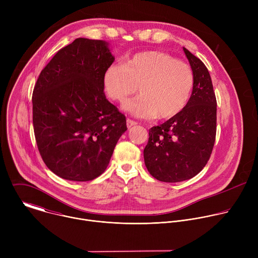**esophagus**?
Listing matches in <instances>:
<instances>
[{
	"mask_svg": "<svg viewBox=\"0 0 258 258\" xmlns=\"http://www.w3.org/2000/svg\"><path fill=\"white\" fill-rule=\"evenodd\" d=\"M135 125H137V122H136V121H134V120H132V119H127V120H126V126H127V128H132V127L135 126Z\"/></svg>",
	"mask_w": 258,
	"mask_h": 258,
	"instance_id": "esophagus-1",
	"label": "esophagus"
}]
</instances>
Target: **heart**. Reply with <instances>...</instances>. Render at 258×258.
Wrapping results in <instances>:
<instances>
[{
    "instance_id": "b5f03b06",
    "label": "heart",
    "mask_w": 258,
    "mask_h": 258,
    "mask_svg": "<svg viewBox=\"0 0 258 258\" xmlns=\"http://www.w3.org/2000/svg\"><path fill=\"white\" fill-rule=\"evenodd\" d=\"M109 98L125 102L137 92L140 97L123 104L124 111L135 117L170 118L185 108L194 88L192 68L172 56L148 51L138 53L124 64H111L103 76Z\"/></svg>"
}]
</instances>
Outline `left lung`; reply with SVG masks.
<instances>
[{
    "label": "left lung",
    "instance_id": "8db88e82",
    "mask_svg": "<svg viewBox=\"0 0 258 258\" xmlns=\"http://www.w3.org/2000/svg\"><path fill=\"white\" fill-rule=\"evenodd\" d=\"M194 75L191 98L181 111L149 130L145 165L160 181L178 182L198 174L209 160L216 134V99L204 63L182 48Z\"/></svg>",
    "mask_w": 258,
    "mask_h": 258
}]
</instances>
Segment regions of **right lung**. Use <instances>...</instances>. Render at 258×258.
Masks as SVG:
<instances>
[{
	"mask_svg": "<svg viewBox=\"0 0 258 258\" xmlns=\"http://www.w3.org/2000/svg\"><path fill=\"white\" fill-rule=\"evenodd\" d=\"M114 59L109 43L79 38L56 53L36 81V145L47 167L64 179L102 174L127 130L125 116L104 94V72Z\"/></svg>",
	"mask_w": 258,
	"mask_h": 258,
	"instance_id": "add662e5",
	"label": "right lung"
}]
</instances>
